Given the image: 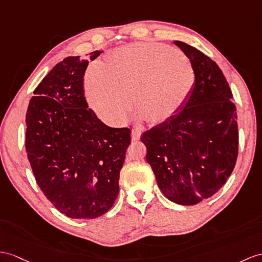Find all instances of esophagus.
<instances>
[{
  "mask_svg": "<svg viewBox=\"0 0 262 262\" xmlns=\"http://www.w3.org/2000/svg\"><path fill=\"white\" fill-rule=\"evenodd\" d=\"M141 133H142V131L140 129H133L131 132V137H132L133 141H138L140 137H141Z\"/></svg>",
  "mask_w": 262,
  "mask_h": 262,
  "instance_id": "esophagus-1",
  "label": "esophagus"
}]
</instances>
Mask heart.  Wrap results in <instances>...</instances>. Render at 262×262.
Listing matches in <instances>:
<instances>
[{
	"label": "heart",
	"instance_id": "heart-1",
	"mask_svg": "<svg viewBox=\"0 0 262 262\" xmlns=\"http://www.w3.org/2000/svg\"><path fill=\"white\" fill-rule=\"evenodd\" d=\"M196 84L193 63L164 44L139 42L116 50L103 67L89 70L85 91L90 105L105 121L121 123L132 109L160 123L186 105Z\"/></svg>",
	"mask_w": 262,
	"mask_h": 262
}]
</instances>
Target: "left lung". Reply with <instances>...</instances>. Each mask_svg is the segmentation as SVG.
<instances>
[{
  "instance_id": "8db88e82",
  "label": "left lung",
  "mask_w": 262,
  "mask_h": 262,
  "mask_svg": "<svg viewBox=\"0 0 262 262\" xmlns=\"http://www.w3.org/2000/svg\"><path fill=\"white\" fill-rule=\"evenodd\" d=\"M196 71V84L182 109L144 132L145 160L172 202L192 206L226 183L238 158L237 109L216 63L189 44L174 41Z\"/></svg>"
}]
</instances>
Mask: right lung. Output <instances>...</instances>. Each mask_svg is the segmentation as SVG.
I'll return each mask as SVG.
<instances>
[{"mask_svg":"<svg viewBox=\"0 0 262 262\" xmlns=\"http://www.w3.org/2000/svg\"><path fill=\"white\" fill-rule=\"evenodd\" d=\"M100 54L57 63L36 86L25 117V149L37 186L74 219H94L111 209L131 141V129L105 125L88 106L83 76Z\"/></svg>","mask_w":262,"mask_h":262,"instance_id":"obj_1","label":"right lung"}]
</instances>
